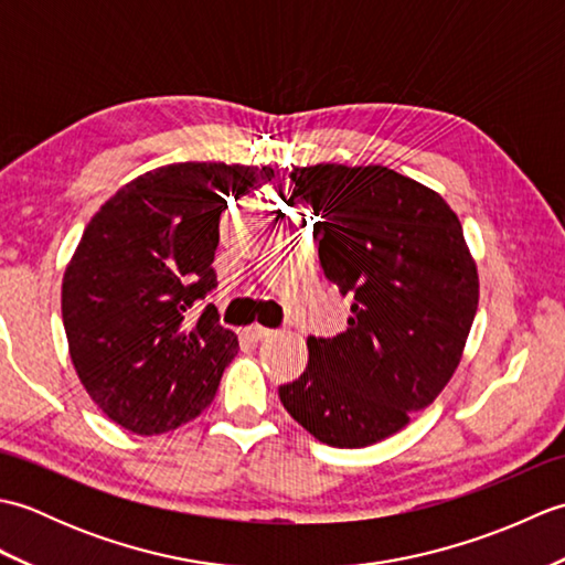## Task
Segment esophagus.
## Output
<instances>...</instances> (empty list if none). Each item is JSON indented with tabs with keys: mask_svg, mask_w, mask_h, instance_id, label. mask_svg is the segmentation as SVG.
I'll list each match as a JSON object with an SVG mask.
<instances>
[{
	"mask_svg": "<svg viewBox=\"0 0 565 565\" xmlns=\"http://www.w3.org/2000/svg\"><path fill=\"white\" fill-rule=\"evenodd\" d=\"M245 338L249 340V342H262V340H267V338H271L274 334V330H269V328H262V326H249V328H245Z\"/></svg>",
	"mask_w": 565,
	"mask_h": 565,
	"instance_id": "obj_1",
	"label": "esophagus"
}]
</instances>
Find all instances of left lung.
<instances>
[{"instance_id":"1","label":"left lung","mask_w":565,"mask_h":565,"mask_svg":"<svg viewBox=\"0 0 565 565\" xmlns=\"http://www.w3.org/2000/svg\"><path fill=\"white\" fill-rule=\"evenodd\" d=\"M291 182L352 316L338 338H308V366L279 398L318 441L369 447L454 376L478 308L476 262L449 203L388 167H294Z\"/></svg>"}]
</instances>
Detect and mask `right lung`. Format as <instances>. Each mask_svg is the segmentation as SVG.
<instances>
[{"instance_id":"obj_1","label":"right lung","mask_w":565,"mask_h":565,"mask_svg":"<svg viewBox=\"0 0 565 565\" xmlns=\"http://www.w3.org/2000/svg\"><path fill=\"white\" fill-rule=\"evenodd\" d=\"M271 167L177 162L136 177L94 213L63 276V322L82 386L136 435L177 429L211 405L237 338L206 306L227 199Z\"/></svg>"}]
</instances>
